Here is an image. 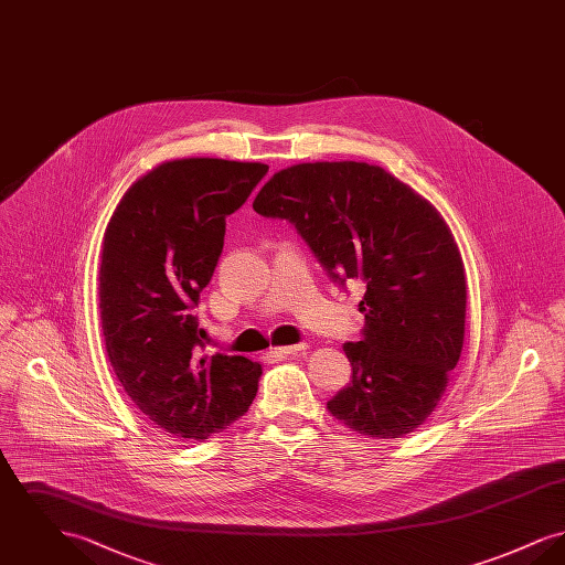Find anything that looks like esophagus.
I'll list each match as a JSON object with an SVG mask.
<instances>
[{"label": "esophagus", "mask_w": 565, "mask_h": 565, "mask_svg": "<svg viewBox=\"0 0 565 565\" xmlns=\"http://www.w3.org/2000/svg\"><path fill=\"white\" fill-rule=\"evenodd\" d=\"M309 348L307 343H298V345H288V348H275L273 353H277V355H295V353H300V351H305Z\"/></svg>", "instance_id": "esophagus-1"}]
</instances>
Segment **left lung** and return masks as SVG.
<instances>
[{
    "instance_id": "8db88e82",
    "label": "left lung",
    "mask_w": 565,
    "mask_h": 565,
    "mask_svg": "<svg viewBox=\"0 0 565 565\" xmlns=\"http://www.w3.org/2000/svg\"><path fill=\"white\" fill-rule=\"evenodd\" d=\"M254 212L288 220L328 275L366 292L362 341L345 343L351 381L328 401L362 436L401 438L440 403L466 323L456 239L422 194L369 162H300L277 171Z\"/></svg>"
}]
</instances>
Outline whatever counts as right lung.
<instances>
[{"label": "right lung", "mask_w": 565, "mask_h": 565, "mask_svg": "<svg viewBox=\"0 0 565 565\" xmlns=\"http://www.w3.org/2000/svg\"><path fill=\"white\" fill-rule=\"evenodd\" d=\"M263 162L178 159L120 199L104 235L99 311L109 364L135 406L180 440H205L247 413L263 366L201 355L192 309L222 254L226 217L267 175Z\"/></svg>", "instance_id": "obj_1"}]
</instances>
